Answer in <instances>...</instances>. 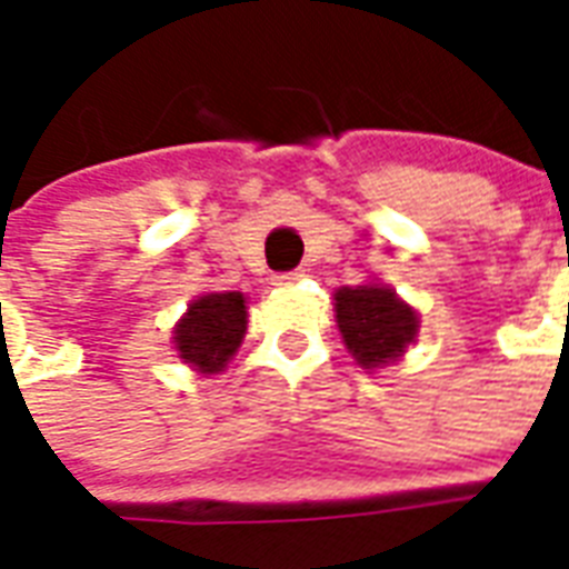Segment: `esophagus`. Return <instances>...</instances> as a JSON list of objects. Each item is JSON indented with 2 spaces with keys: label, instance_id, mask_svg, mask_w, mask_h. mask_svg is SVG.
<instances>
[{
  "label": "esophagus",
  "instance_id": "1",
  "mask_svg": "<svg viewBox=\"0 0 569 569\" xmlns=\"http://www.w3.org/2000/svg\"><path fill=\"white\" fill-rule=\"evenodd\" d=\"M301 277H305V271H301V268H296V271L277 273V277H273V283H277V286H292V283H298Z\"/></svg>",
  "mask_w": 569,
  "mask_h": 569
}]
</instances>
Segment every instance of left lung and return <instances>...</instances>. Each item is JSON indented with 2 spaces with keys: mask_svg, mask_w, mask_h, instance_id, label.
Returning <instances> with one entry per match:
<instances>
[{
  "mask_svg": "<svg viewBox=\"0 0 569 569\" xmlns=\"http://www.w3.org/2000/svg\"><path fill=\"white\" fill-rule=\"evenodd\" d=\"M338 329L359 366L390 362L418 335V313L383 286H345L335 292Z\"/></svg>",
  "mask_w": 569,
  "mask_h": 569,
  "instance_id": "8db88e82",
  "label": "left lung"
}]
</instances>
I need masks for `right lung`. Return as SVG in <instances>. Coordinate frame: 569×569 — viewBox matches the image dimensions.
<instances>
[{
	"label": "right lung",
	"mask_w": 569,
	"mask_h": 569,
	"mask_svg": "<svg viewBox=\"0 0 569 569\" xmlns=\"http://www.w3.org/2000/svg\"><path fill=\"white\" fill-rule=\"evenodd\" d=\"M247 332V298L212 292L198 298L176 326V350L203 375L222 371Z\"/></svg>",
	"instance_id": "right-lung-1"
}]
</instances>
